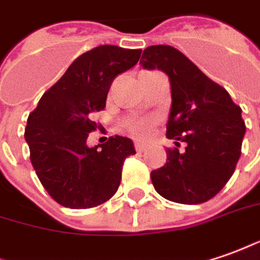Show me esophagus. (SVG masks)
Returning a JSON list of instances; mask_svg holds the SVG:
<instances>
[{"label": "esophagus", "mask_w": 260, "mask_h": 260, "mask_svg": "<svg viewBox=\"0 0 260 260\" xmlns=\"http://www.w3.org/2000/svg\"><path fill=\"white\" fill-rule=\"evenodd\" d=\"M148 146H149V145L144 144V142H141V141H137V142H135V149H137L138 152H144V151L148 149Z\"/></svg>", "instance_id": "esophagus-1"}]
</instances>
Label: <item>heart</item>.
Masks as SVG:
<instances>
[{
    "mask_svg": "<svg viewBox=\"0 0 260 260\" xmlns=\"http://www.w3.org/2000/svg\"><path fill=\"white\" fill-rule=\"evenodd\" d=\"M149 131V122H138L131 126V132L138 137H145Z\"/></svg>",
    "mask_w": 260,
    "mask_h": 260,
    "instance_id": "1",
    "label": "heart"
}]
</instances>
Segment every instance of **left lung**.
Listing matches in <instances>:
<instances>
[{
    "label": "left lung",
    "mask_w": 260,
    "mask_h": 260,
    "mask_svg": "<svg viewBox=\"0 0 260 260\" xmlns=\"http://www.w3.org/2000/svg\"><path fill=\"white\" fill-rule=\"evenodd\" d=\"M139 63L164 71L172 92L167 137L176 146L167 149V164L151 172L155 190L178 204H204L226 185L239 160L246 131L241 107L171 45L148 47Z\"/></svg>",
    "instance_id": "1"
}]
</instances>
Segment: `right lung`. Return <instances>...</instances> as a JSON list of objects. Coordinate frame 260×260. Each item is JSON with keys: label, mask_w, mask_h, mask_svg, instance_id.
Wrapping results in <instances>:
<instances>
[{"label": "right lung", "mask_w": 260, "mask_h": 260, "mask_svg": "<svg viewBox=\"0 0 260 260\" xmlns=\"http://www.w3.org/2000/svg\"><path fill=\"white\" fill-rule=\"evenodd\" d=\"M141 52L100 45L82 54L28 116L24 137L31 164L49 197L65 208H95L118 190L123 162L135 155L132 141L115 135L98 148L86 139L98 128L92 116L105 108L112 81Z\"/></svg>", "instance_id": "obj_1"}]
</instances>
